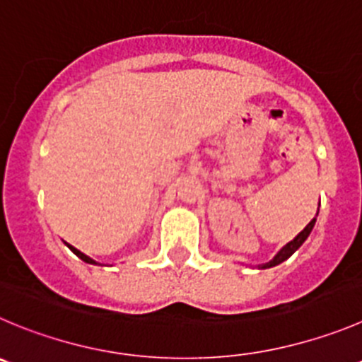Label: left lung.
<instances>
[{"instance_id":"1","label":"left lung","mask_w":362,"mask_h":362,"mask_svg":"<svg viewBox=\"0 0 362 362\" xmlns=\"http://www.w3.org/2000/svg\"><path fill=\"white\" fill-rule=\"evenodd\" d=\"M316 216H318V213H316ZM316 216L315 218L311 220V222L308 223V226L304 227V230H302V233H298L297 236H295L293 240H291L290 243H286V245L282 247L281 250H279L277 254H275L274 257H272L270 261H268V263H263V264H257V268H259V270H264V268H272V267H277V264H281L282 261H286L288 257L290 256H293L295 252H297L298 249H300V245L302 243L305 242V240H308V236L311 235V230H313V227H315V223H316Z\"/></svg>"}]
</instances>
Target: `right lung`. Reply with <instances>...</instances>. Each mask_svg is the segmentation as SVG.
<instances>
[{
	"instance_id": "1",
	"label": "right lung",
	"mask_w": 362,
	"mask_h": 362,
	"mask_svg": "<svg viewBox=\"0 0 362 362\" xmlns=\"http://www.w3.org/2000/svg\"><path fill=\"white\" fill-rule=\"evenodd\" d=\"M67 247H69V249H71V250H72V252H74V254H76V256L80 257V259H81V261H85V263H88V264H99V263H98V261H94V259H92V257H88V256H87V254H83V252H81V250L74 249V247H72V245H69V243H67Z\"/></svg>"
}]
</instances>
